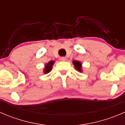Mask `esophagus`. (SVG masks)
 <instances>
[{"instance_id": "obj_1", "label": "esophagus", "mask_w": 125, "mask_h": 125, "mask_svg": "<svg viewBox=\"0 0 125 125\" xmlns=\"http://www.w3.org/2000/svg\"><path fill=\"white\" fill-rule=\"evenodd\" d=\"M61 60H62V61H65V60H66V58H65V57H61Z\"/></svg>"}]
</instances>
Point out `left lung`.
Segmentation results:
<instances>
[{
	"mask_svg": "<svg viewBox=\"0 0 125 125\" xmlns=\"http://www.w3.org/2000/svg\"><path fill=\"white\" fill-rule=\"evenodd\" d=\"M73 63L74 65V67L77 70L79 71V72L82 71V63L80 62L77 61V60H73Z\"/></svg>",
	"mask_w": 125,
	"mask_h": 125,
	"instance_id": "left-lung-1",
	"label": "left lung"
}]
</instances>
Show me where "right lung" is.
Listing matches in <instances>:
<instances>
[{
    "mask_svg": "<svg viewBox=\"0 0 125 125\" xmlns=\"http://www.w3.org/2000/svg\"><path fill=\"white\" fill-rule=\"evenodd\" d=\"M54 63V61L52 60V61L49 62L48 63H47L46 65H45V69H44L43 71L45 74H47V73H50V72L51 71L52 67V65H53Z\"/></svg>",
    "mask_w": 125,
    "mask_h": 125,
    "instance_id": "obj_1",
    "label": "right lung"
}]
</instances>
